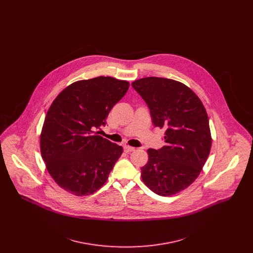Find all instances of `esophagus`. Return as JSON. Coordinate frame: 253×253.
<instances>
[{"label": "esophagus", "mask_w": 253, "mask_h": 253, "mask_svg": "<svg viewBox=\"0 0 253 253\" xmlns=\"http://www.w3.org/2000/svg\"><path fill=\"white\" fill-rule=\"evenodd\" d=\"M132 151H134V148H133V147H131V146H129V145H125V146H124V152H125V153H131Z\"/></svg>", "instance_id": "34e87169"}]
</instances>
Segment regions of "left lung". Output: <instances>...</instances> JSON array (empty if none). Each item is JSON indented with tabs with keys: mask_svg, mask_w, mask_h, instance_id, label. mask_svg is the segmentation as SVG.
<instances>
[{
	"mask_svg": "<svg viewBox=\"0 0 253 253\" xmlns=\"http://www.w3.org/2000/svg\"><path fill=\"white\" fill-rule=\"evenodd\" d=\"M132 86L148 104L154 125L165 130V145L147 151L142 181L161 196L180 193L198 177L211 152L204 105L191 88L174 80L148 77Z\"/></svg>",
	"mask_w": 253,
	"mask_h": 253,
	"instance_id": "obj_1",
	"label": "left lung"
}]
</instances>
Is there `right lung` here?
<instances>
[{
	"instance_id": "add662e5",
	"label": "right lung",
	"mask_w": 253,
	"mask_h": 253,
	"mask_svg": "<svg viewBox=\"0 0 253 253\" xmlns=\"http://www.w3.org/2000/svg\"><path fill=\"white\" fill-rule=\"evenodd\" d=\"M130 84L112 77L75 82L52 102L40 135L45 167L54 181L76 196L90 195L108 179L123 148L96 134Z\"/></svg>"
}]
</instances>
